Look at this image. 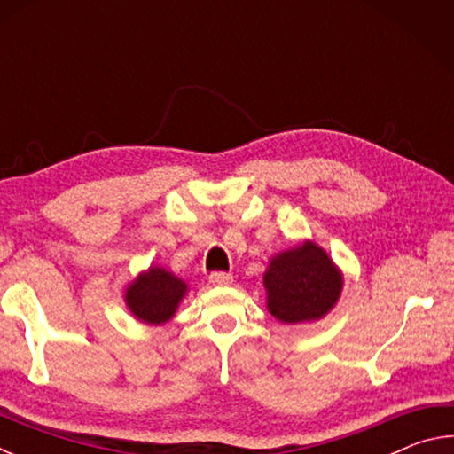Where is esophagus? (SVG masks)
<instances>
[{
  "instance_id": "esophagus-1",
  "label": "esophagus",
  "mask_w": 454,
  "mask_h": 454,
  "mask_svg": "<svg viewBox=\"0 0 454 454\" xmlns=\"http://www.w3.org/2000/svg\"><path fill=\"white\" fill-rule=\"evenodd\" d=\"M210 282L216 284V286H228V284H232V274H230V272H212Z\"/></svg>"
}]
</instances>
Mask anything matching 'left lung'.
I'll return each instance as SVG.
<instances>
[{
    "mask_svg": "<svg viewBox=\"0 0 454 454\" xmlns=\"http://www.w3.org/2000/svg\"><path fill=\"white\" fill-rule=\"evenodd\" d=\"M264 286L272 317L296 325L325 317L340 296L342 278L325 250L304 242L272 258Z\"/></svg>",
    "mask_w": 454,
    "mask_h": 454,
    "instance_id": "8db88e82",
    "label": "left lung"
}]
</instances>
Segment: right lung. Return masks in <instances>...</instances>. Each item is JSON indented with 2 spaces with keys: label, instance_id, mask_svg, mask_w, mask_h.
Segmentation results:
<instances>
[{
  "label": "right lung",
  "instance_id": "right-lung-1",
  "mask_svg": "<svg viewBox=\"0 0 454 454\" xmlns=\"http://www.w3.org/2000/svg\"><path fill=\"white\" fill-rule=\"evenodd\" d=\"M186 284L164 268H150L126 292V302L136 318L160 325L174 317Z\"/></svg>",
  "mask_w": 454,
  "mask_h": 454
}]
</instances>
